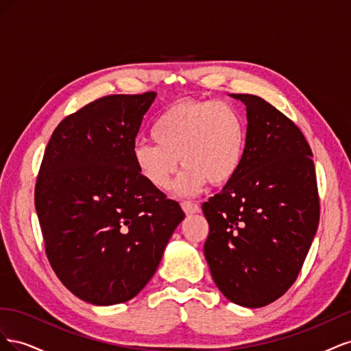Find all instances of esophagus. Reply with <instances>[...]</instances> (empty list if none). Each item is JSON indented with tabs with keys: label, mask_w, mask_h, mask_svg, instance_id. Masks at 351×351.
I'll list each match as a JSON object with an SVG mask.
<instances>
[{
	"label": "esophagus",
	"mask_w": 351,
	"mask_h": 351,
	"mask_svg": "<svg viewBox=\"0 0 351 351\" xmlns=\"http://www.w3.org/2000/svg\"><path fill=\"white\" fill-rule=\"evenodd\" d=\"M182 208H183V210L186 212L187 215H190V214H197V212L200 210V208H199L197 204H195V202H189V200L182 202Z\"/></svg>",
	"instance_id": "34e87169"
}]
</instances>
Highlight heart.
<instances>
[{
	"instance_id": "obj_1",
	"label": "heart",
	"mask_w": 351,
	"mask_h": 351,
	"mask_svg": "<svg viewBox=\"0 0 351 351\" xmlns=\"http://www.w3.org/2000/svg\"><path fill=\"white\" fill-rule=\"evenodd\" d=\"M156 145L139 142L133 159L141 176L155 189L165 190L184 168L174 186L178 195H195L206 183L222 186L237 174L246 146L243 117L222 101H177L152 127Z\"/></svg>"
}]
</instances>
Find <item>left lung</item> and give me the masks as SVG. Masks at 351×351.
<instances>
[{
	"label": "left lung",
	"instance_id": "obj_1",
	"mask_svg": "<svg viewBox=\"0 0 351 351\" xmlns=\"http://www.w3.org/2000/svg\"><path fill=\"white\" fill-rule=\"evenodd\" d=\"M231 97L246 105V146L234 178L202 205L209 224L204 252L230 302L262 307L297 280L319 224V195L299 127L259 97Z\"/></svg>",
	"mask_w": 351,
	"mask_h": 351
}]
</instances>
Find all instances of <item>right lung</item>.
Returning a JSON list of instances; mask_svg holds the SVG:
<instances>
[{
    "label": "right lung",
    "instance_id": "add662e5",
    "mask_svg": "<svg viewBox=\"0 0 351 351\" xmlns=\"http://www.w3.org/2000/svg\"><path fill=\"white\" fill-rule=\"evenodd\" d=\"M155 97L108 95L84 105L57 125L42 158L35 208L48 261L66 289L92 304L133 299L184 219L133 159Z\"/></svg>",
    "mask_w": 351,
    "mask_h": 351
}]
</instances>
